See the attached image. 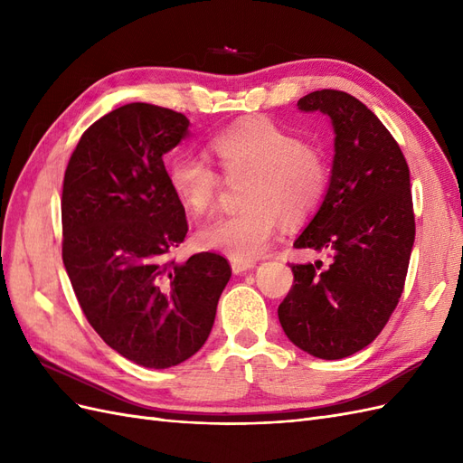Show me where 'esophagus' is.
I'll use <instances>...</instances> for the list:
<instances>
[{"label": "esophagus", "mask_w": 463, "mask_h": 463, "mask_svg": "<svg viewBox=\"0 0 463 463\" xmlns=\"http://www.w3.org/2000/svg\"><path fill=\"white\" fill-rule=\"evenodd\" d=\"M255 260H241V259H232V270L233 274H241L249 269H253Z\"/></svg>", "instance_id": "34e87169"}]
</instances>
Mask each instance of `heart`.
<instances>
[{
	"label": "heart",
	"mask_w": 463,
	"mask_h": 463,
	"mask_svg": "<svg viewBox=\"0 0 463 463\" xmlns=\"http://www.w3.org/2000/svg\"><path fill=\"white\" fill-rule=\"evenodd\" d=\"M210 150L228 179L247 175L241 210L203 223V247L232 259L264 253L282 218L296 223L311 216L325 199L330 167L317 146L270 119H250L210 138ZM167 179L179 203L204 214L222 189L220 174L204 158L179 152L167 164Z\"/></svg>",
	"instance_id": "heart-1"
}]
</instances>
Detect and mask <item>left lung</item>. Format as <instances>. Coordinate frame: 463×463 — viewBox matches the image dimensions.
<instances>
[{
    "label": "left lung",
    "mask_w": 463,
    "mask_h": 463,
    "mask_svg": "<svg viewBox=\"0 0 463 463\" xmlns=\"http://www.w3.org/2000/svg\"><path fill=\"white\" fill-rule=\"evenodd\" d=\"M299 109L334 125L326 197L296 249L332 260L291 264L293 286L278 307L288 338L320 359H344L369 345L402 298L415 240L410 167L383 121L342 90H315Z\"/></svg>",
    "instance_id": "1"
}]
</instances>
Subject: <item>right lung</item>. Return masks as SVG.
<instances>
[{"label":"right lung","instance_id":"1","mask_svg":"<svg viewBox=\"0 0 463 463\" xmlns=\"http://www.w3.org/2000/svg\"><path fill=\"white\" fill-rule=\"evenodd\" d=\"M179 111L133 102L82 133L61 194V257L90 326L148 369L179 365L204 345L232 276L228 259L175 262L185 208L162 156L187 135Z\"/></svg>","mask_w":463,"mask_h":463}]
</instances>
